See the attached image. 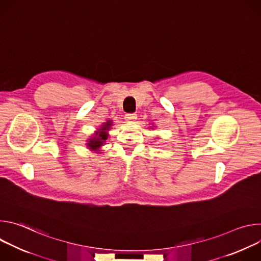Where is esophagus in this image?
Listing matches in <instances>:
<instances>
[{
    "mask_svg": "<svg viewBox=\"0 0 261 261\" xmlns=\"http://www.w3.org/2000/svg\"><path fill=\"white\" fill-rule=\"evenodd\" d=\"M137 119V116L135 114H127L125 115V120L127 121H134Z\"/></svg>",
    "mask_w": 261,
    "mask_h": 261,
    "instance_id": "34e87169",
    "label": "esophagus"
}]
</instances>
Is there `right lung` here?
Segmentation results:
<instances>
[{
	"instance_id": "right-lung-1",
	"label": "right lung",
	"mask_w": 261,
	"mask_h": 261,
	"mask_svg": "<svg viewBox=\"0 0 261 261\" xmlns=\"http://www.w3.org/2000/svg\"><path fill=\"white\" fill-rule=\"evenodd\" d=\"M111 126H113V122L107 121L106 123H103V125H101L100 129L95 131L94 136L91 137L87 143L91 151H95V152L100 151L99 148L105 143V140L108 137L107 131L110 129Z\"/></svg>"
}]
</instances>
